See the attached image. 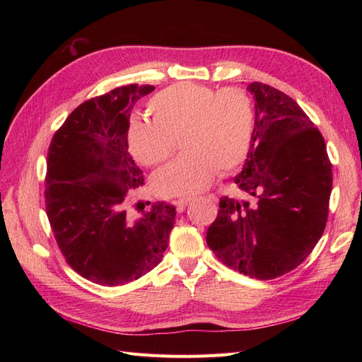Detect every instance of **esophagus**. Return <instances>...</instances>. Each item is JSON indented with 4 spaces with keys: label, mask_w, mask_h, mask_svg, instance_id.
I'll use <instances>...</instances> for the list:
<instances>
[{
    "label": "esophagus",
    "mask_w": 362,
    "mask_h": 362,
    "mask_svg": "<svg viewBox=\"0 0 362 362\" xmlns=\"http://www.w3.org/2000/svg\"><path fill=\"white\" fill-rule=\"evenodd\" d=\"M190 202H192L190 198H181V199L173 201L172 204H173L175 206H177V211H178V213H182V211L185 210V206H187Z\"/></svg>",
    "instance_id": "1"
}]
</instances>
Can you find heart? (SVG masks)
<instances>
[{
  "label": "heart",
  "mask_w": 362,
  "mask_h": 362,
  "mask_svg": "<svg viewBox=\"0 0 362 362\" xmlns=\"http://www.w3.org/2000/svg\"><path fill=\"white\" fill-rule=\"evenodd\" d=\"M148 110L152 120L134 119L128 128L133 157L144 166H158L172 156L180 137L184 151L156 173L152 182L161 196L198 194L210 187L217 170L231 173L249 156L255 108L243 89L177 83L152 96Z\"/></svg>",
  "instance_id": "b5f03b06"
}]
</instances>
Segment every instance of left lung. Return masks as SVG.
Wrapping results in <instances>:
<instances>
[{
	"label": "left lung",
	"mask_w": 362,
	"mask_h": 362,
	"mask_svg": "<svg viewBox=\"0 0 362 362\" xmlns=\"http://www.w3.org/2000/svg\"><path fill=\"white\" fill-rule=\"evenodd\" d=\"M254 140L234 178L245 201L223 196L206 245L246 276L279 278L305 261L329 213L332 164L319 128L293 98L254 81Z\"/></svg>",
	"instance_id": "obj_1"
}]
</instances>
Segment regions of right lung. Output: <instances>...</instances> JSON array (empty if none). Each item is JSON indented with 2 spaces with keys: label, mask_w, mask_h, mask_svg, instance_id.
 Returning <instances> with one entry per match:
<instances>
[{
  "label": "right lung",
  "mask_w": 362,
  "mask_h": 362,
  "mask_svg": "<svg viewBox=\"0 0 362 362\" xmlns=\"http://www.w3.org/2000/svg\"><path fill=\"white\" fill-rule=\"evenodd\" d=\"M151 84L116 87L80 104L48 148L45 210L68 264L100 286H124L154 269L168 247L175 206L154 202L139 217L129 192L144 184L128 151L134 104Z\"/></svg>",
  "instance_id": "right-lung-1"
}]
</instances>
